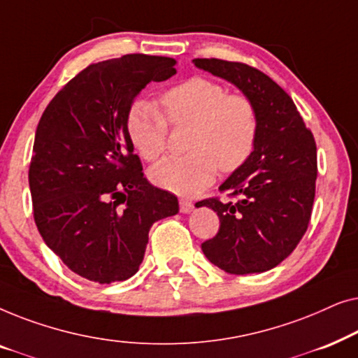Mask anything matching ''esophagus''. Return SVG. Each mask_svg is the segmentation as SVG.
I'll return each mask as SVG.
<instances>
[{
  "mask_svg": "<svg viewBox=\"0 0 358 358\" xmlns=\"http://www.w3.org/2000/svg\"><path fill=\"white\" fill-rule=\"evenodd\" d=\"M192 208H194V203L192 202H189V200H179V210L182 213H189V212H192Z\"/></svg>",
  "mask_w": 358,
  "mask_h": 358,
  "instance_id": "obj_1",
  "label": "esophagus"
}]
</instances>
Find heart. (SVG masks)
Instances as JSON below:
<instances>
[{
  "mask_svg": "<svg viewBox=\"0 0 358 358\" xmlns=\"http://www.w3.org/2000/svg\"><path fill=\"white\" fill-rule=\"evenodd\" d=\"M164 115L153 104L136 101L127 117L131 143L146 161L158 159L168 145V124L189 127L184 156H169L150 171L161 189L194 195L212 182L217 168L234 173L251 158L259 134L254 102L208 78L194 76L161 96Z\"/></svg>",
  "mask_w": 358,
  "mask_h": 358,
  "instance_id": "obj_1",
  "label": "heart"
}]
</instances>
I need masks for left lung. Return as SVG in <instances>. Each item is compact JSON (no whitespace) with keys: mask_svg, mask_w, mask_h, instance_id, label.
Here are the masks:
<instances>
[{"mask_svg":"<svg viewBox=\"0 0 358 358\" xmlns=\"http://www.w3.org/2000/svg\"><path fill=\"white\" fill-rule=\"evenodd\" d=\"M195 66L238 86L254 102L259 134L251 158L220 185L229 199L210 207L220 229L202 243L207 259L228 273L271 271L295 251L315 202L316 141L292 97L266 73L246 63L195 58Z\"/></svg>","mask_w":358,"mask_h":358,"instance_id":"1","label":"left lung"}]
</instances>
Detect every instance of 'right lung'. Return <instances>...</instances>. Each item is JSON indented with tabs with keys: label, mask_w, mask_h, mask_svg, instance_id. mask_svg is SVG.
<instances>
[{
	"label": "right lung",
	"mask_w": 358,
	"mask_h": 358,
	"mask_svg": "<svg viewBox=\"0 0 358 358\" xmlns=\"http://www.w3.org/2000/svg\"><path fill=\"white\" fill-rule=\"evenodd\" d=\"M176 60L130 53L92 63L66 83L36 130L29 187L34 220L63 264L91 282L135 275L151 224L179 212L178 197L151 185L134 153L127 117Z\"/></svg>",
	"instance_id": "add662e5"
}]
</instances>
